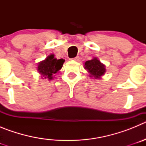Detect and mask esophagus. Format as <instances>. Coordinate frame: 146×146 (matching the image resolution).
Returning a JSON list of instances; mask_svg holds the SVG:
<instances>
[{
    "instance_id": "34e87169",
    "label": "esophagus",
    "mask_w": 146,
    "mask_h": 146,
    "mask_svg": "<svg viewBox=\"0 0 146 146\" xmlns=\"http://www.w3.org/2000/svg\"><path fill=\"white\" fill-rule=\"evenodd\" d=\"M73 60H75V61H79V60H80V57H79V56H77V57L74 58H73Z\"/></svg>"
}]
</instances>
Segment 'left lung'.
Masks as SVG:
<instances>
[{
    "mask_svg": "<svg viewBox=\"0 0 146 146\" xmlns=\"http://www.w3.org/2000/svg\"><path fill=\"white\" fill-rule=\"evenodd\" d=\"M84 68L89 73L90 77H94V79H101L106 72L105 65L96 57L85 62Z\"/></svg>",
    "mask_w": 146,
    "mask_h": 146,
    "instance_id": "8db88e82",
    "label": "left lung"
}]
</instances>
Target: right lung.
Wrapping results in <instances>:
<instances>
[{"label": "right lung", "instance_id": "obj_1", "mask_svg": "<svg viewBox=\"0 0 146 146\" xmlns=\"http://www.w3.org/2000/svg\"><path fill=\"white\" fill-rule=\"evenodd\" d=\"M65 60L55 58L54 54H50L44 60L40 61L38 64L37 71L38 72L42 79H47L49 80L53 79V75L58 73L63 66Z\"/></svg>", "mask_w": 146, "mask_h": 146}]
</instances>
